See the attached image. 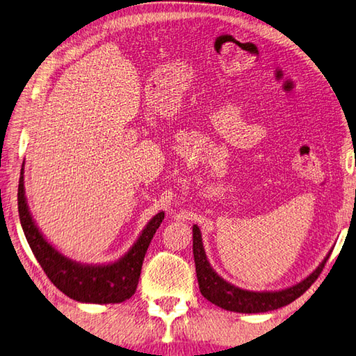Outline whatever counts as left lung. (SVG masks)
<instances>
[{
    "label": "left lung",
    "instance_id": "obj_1",
    "mask_svg": "<svg viewBox=\"0 0 356 356\" xmlns=\"http://www.w3.org/2000/svg\"><path fill=\"white\" fill-rule=\"evenodd\" d=\"M193 258L195 267H197V278L200 292L215 306L226 309L238 314H263V312L277 310L284 307L287 304L295 301L296 298L306 292L314 284L318 275L321 273L323 267L327 261L329 255L324 258L323 263L312 272L307 278L296 282L295 286L286 287L282 290H273V292H253V290L239 289L229 281L221 278L207 261L204 245H202L201 230L195 224L193 226Z\"/></svg>",
    "mask_w": 356,
    "mask_h": 356
}]
</instances>
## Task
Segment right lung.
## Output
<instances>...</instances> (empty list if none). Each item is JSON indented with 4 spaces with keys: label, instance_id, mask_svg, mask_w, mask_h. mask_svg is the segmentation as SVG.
<instances>
[{
    "label": "right lung",
    "instance_id": "1",
    "mask_svg": "<svg viewBox=\"0 0 356 356\" xmlns=\"http://www.w3.org/2000/svg\"><path fill=\"white\" fill-rule=\"evenodd\" d=\"M18 212L27 243L47 278L69 298L90 304L122 302L135 293L147 248L164 220V212H158L126 255L115 263L83 264L58 252L36 227L24 193V164L19 173Z\"/></svg>",
    "mask_w": 356,
    "mask_h": 356
}]
</instances>
